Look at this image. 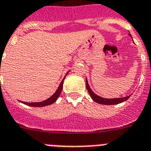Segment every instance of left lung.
<instances>
[{"label":"left lung","instance_id":"left-lung-1","mask_svg":"<svg viewBox=\"0 0 151 151\" xmlns=\"http://www.w3.org/2000/svg\"><path fill=\"white\" fill-rule=\"evenodd\" d=\"M129 35L131 36L130 34H129ZM86 89H87L88 92H89V96H91V98H92L93 101L99 103V104H105V105H110V104H119V103L123 102L124 101H126V100H127L128 99H129V97L131 96H128L123 98H118V99H104V98H101L100 97V96H97L96 94H95L94 92L91 90V89L89 88V84H88L87 80H86Z\"/></svg>","mask_w":151,"mask_h":151}]
</instances>
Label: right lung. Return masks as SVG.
Instances as JSON below:
<instances>
[{
	"label": "right lung",
	"instance_id": "right-lung-1",
	"mask_svg": "<svg viewBox=\"0 0 151 151\" xmlns=\"http://www.w3.org/2000/svg\"><path fill=\"white\" fill-rule=\"evenodd\" d=\"M68 73L66 74V75L68 74ZM65 79V78H64ZM64 79L62 80V81L61 82V83L59 84V88L57 89L56 92L54 93L53 95H52L51 97L49 98L48 99H47V100H45V101H41V102H30V103H28V102H23V101H21V102L24 103L25 104H26V105H28V106H32V107H44V106H47V105H50V104H52V103L55 102V101L57 100V99L59 98V96H60V93L61 92H62V87H63V82H64Z\"/></svg>",
	"mask_w": 151,
	"mask_h": 151
}]
</instances>
